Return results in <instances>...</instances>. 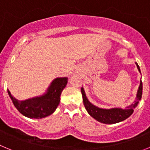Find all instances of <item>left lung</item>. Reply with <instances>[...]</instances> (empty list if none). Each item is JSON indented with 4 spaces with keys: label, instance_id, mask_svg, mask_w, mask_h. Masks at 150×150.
Instances as JSON below:
<instances>
[{
    "label": "left lung",
    "instance_id": "obj_1",
    "mask_svg": "<svg viewBox=\"0 0 150 150\" xmlns=\"http://www.w3.org/2000/svg\"><path fill=\"white\" fill-rule=\"evenodd\" d=\"M136 64L137 69L140 72V67L137 63ZM81 92L83 95V104L86 110L88 111V114L93 117L97 121L100 122L104 123V124H114V123L120 122L126 120L127 118L129 117L133 113L134 108L137 105L138 102L141 100L143 92V83L140 81V86H139L138 91H137V99L135 100L134 104L128 106L125 109H121V108H112V109H101L99 107H95V105L91 104L87 99L85 91L83 88H81Z\"/></svg>",
    "mask_w": 150,
    "mask_h": 150
}]
</instances>
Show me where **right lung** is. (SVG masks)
<instances>
[{
	"instance_id": "obj_1",
	"label": "right lung",
	"mask_w": 150,
	"mask_h": 150,
	"mask_svg": "<svg viewBox=\"0 0 150 150\" xmlns=\"http://www.w3.org/2000/svg\"><path fill=\"white\" fill-rule=\"evenodd\" d=\"M67 83L66 77L57 78L52 82L49 88L47 93L39 98L28 99L26 100H18L12 96L8 90L9 96L18 112L23 116L30 119H41L51 115L60 102L62 91Z\"/></svg>"
}]
</instances>
